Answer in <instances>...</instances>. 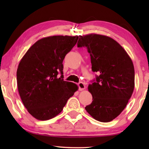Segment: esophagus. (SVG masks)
Returning <instances> with one entry per match:
<instances>
[{
	"label": "esophagus",
	"instance_id": "1",
	"mask_svg": "<svg viewBox=\"0 0 149 149\" xmlns=\"http://www.w3.org/2000/svg\"><path fill=\"white\" fill-rule=\"evenodd\" d=\"M78 86H79V90L80 91H83L85 89V84L83 82H80V83H78Z\"/></svg>",
	"mask_w": 149,
	"mask_h": 149
}]
</instances>
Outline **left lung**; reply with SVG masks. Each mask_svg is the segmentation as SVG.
<instances>
[{"label":"left lung","instance_id":"left-lung-1","mask_svg":"<svg viewBox=\"0 0 149 149\" xmlns=\"http://www.w3.org/2000/svg\"><path fill=\"white\" fill-rule=\"evenodd\" d=\"M78 47H86L96 81L88 85L93 101L85 109L98 121L108 122L125 109L134 88V68L127 52L111 38L97 34L79 36Z\"/></svg>","mask_w":149,"mask_h":149}]
</instances>
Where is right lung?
Returning a JSON list of instances; mask_svg holds the SVG:
<instances>
[{
    "instance_id": "add662e5",
    "label": "right lung",
    "mask_w": 149,
    "mask_h": 149,
    "mask_svg": "<svg viewBox=\"0 0 149 149\" xmlns=\"http://www.w3.org/2000/svg\"><path fill=\"white\" fill-rule=\"evenodd\" d=\"M78 38L77 36L43 38L30 47L19 63L18 93L27 111L36 119L47 120L59 115L78 90L77 84L63 80V59Z\"/></svg>"
}]
</instances>
